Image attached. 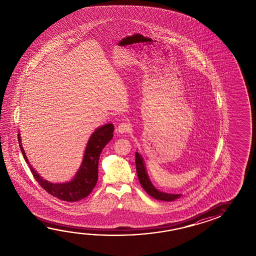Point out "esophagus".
I'll list each match as a JSON object with an SVG mask.
<instances>
[{"instance_id":"34e87169","label":"esophagus","mask_w":256,"mask_h":256,"mask_svg":"<svg viewBox=\"0 0 256 256\" xmlns=\"http://www.w3.org/2000/svg\"><path fill=\"white\" fill-rule=\"evenodd\" d=\"M131 130V126L128 122H122L117 128L118 133L124 134V133H130Z\"/></svg>"}]
</instances>
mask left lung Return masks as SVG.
<instances>
[{"instance_id":"obj_1","label":"left lung","mask_w":256,"mask_h":256,"mask_svg":"<svg viewBox=\"0 0 256 256\" xmlns=\"http://www.w3.org/2000/svg\"><path fill=\"white\" fill-rule=\"evenodd\" d=\"M136 172H138V176L140 184L149 196H151L155 199L160 200V201H173V200H176V199L181 196V194L164 193V192H160L159 190L155 188L154 186L152 184L151 181L149 180V178H148L142 156L139 154L138 152H136Z\"/></svg>"}]
</instances>
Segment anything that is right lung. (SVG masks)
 Listing matches in <instances>:
<instances>
[{"mask_svg":"<svg viewBox=\"0 0 256 256\" xmlns=\"http://www.w3.org/2000/svg\"><path fill=\"white\" fill-rule=\"evenodd\" d=\"M114 126L112 124H106L97 128L92 133L88 141L84 152V160L78 172L72 181L64 184H54L42 180L34 168L31 167L25 152L20 144V136L18 134L20 147L23 157L30 166L34 180L38 181L42 188L52 196L66 202H76L84 199L92 192L98 180V160L102 149L112 139Z\"/></svg>","mask_w":256,"mask_h":256,"instance_id":"add662e5","label":"right lung"}]
</instances>
